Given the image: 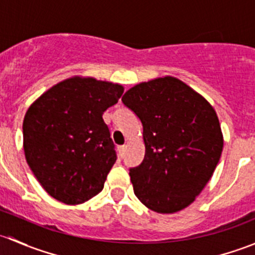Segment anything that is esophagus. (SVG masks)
Instances as JSON below:
<instances>
[{
  "mask_svg": "<svg viewBox=\"0 0 255 255\" xmlns=\"http://www.w3.org/2000/svg\"><path fill=\"white\" fill-rule=\"evenodd\" d=\"M125 150H126V145H120V146H118V153H120L121 156L125 155Z\"/></svg>",
  "mask_w": 255,
  "mask_h": 255,
  "instance_id": "1",
  "label": "esophagus"
}]
</instances>
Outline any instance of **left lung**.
I'll return each instance as SVG.
<instances>
[{"instance_id":"left-lung-1","label":"left lung","mask_w":255,"mask_h":255,"mask_svg":"<svg viewBox=\"0 0 255 255\" xmlns=\"http://www.w3.org/2000/svg\"><path fill=\"white\" fill-rule=\"evenodd\" d=\"M122 101L143 125L145 155L129 171L135 196L154 212L184 210L210 181L222 154L215 109L174 76L139 82Z\"/></svg>"}]
</instances>
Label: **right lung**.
Returning <instances> with one entry per match:
<instances>
[{
    "instance_id": "1",
    "label": "right lung",
    "mask_w": 255,
    "mask_h": 255,
    "mask_svg": "<svg viewBox=\"0 0 255 255\" xmlns=\"http://www.w3.org/2000/svg\"><path fill=\"white\" fill-rule=\"evenodd\" d=\"M125 87L71 76L40 95L23 120V149L30 170L53 199L80 205L104 189L116 151L102 115Z\"/></svg>"
}]
</instances>
